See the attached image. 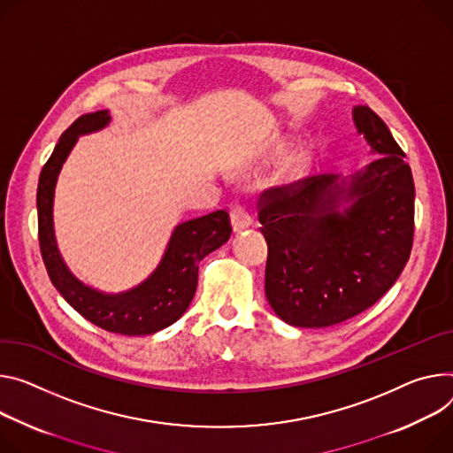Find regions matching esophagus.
<instances>
[{"mask_svg":"<svg viewBox=\"0 0 453 453\" xmlns=\"http://www.w3.org/2000/svg\"><path fill=\"white\" fill-rule=\"evenodd\" d=\"M229 217H231L233 229H234L236 233H240V231H243V229H248V227L253 224L251 215H250L248 210H245L243 205H240V203H234V205H233V210H231Z\"/></svg>","mask_w":453,"mask_h":453,"instance_id":"1","label":"esophagus"}]
</instances>
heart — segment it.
<instances>
[{"label":"heart","instance_id":"1","mask_svg":"<svg viewBox=\"0 0 453 453\" xmlns=\"http://www.w3.org/2000/svg\"><path fill=\"white\" fill-rule=\"evenodd\" d=\"M307 168H309V157L305 153H298L289 164H287L285 175L289 180H296L307 172Z\"/></svg>","mask_w":453,"mask_h":453}]
</instances>
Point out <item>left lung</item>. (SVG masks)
<instances>
[{
    "label": "left lung",
    "mask_w": 453,
    "mask_h": 453,
    "mask_svg": "<svg viewBox=\"0 0 453 453\" xmlns=\"http://www.w3.org/2000/svg\"><path fill=\"white\" fill-rule=\"evenodd\" d=\"M378 160L349 180L316 175L260 195L265 296L295 326H331L372 307L399 278L414 242V179L378 113L354 106Z\"/></svg>",
    "instance_id": "8db88e82"
}]
</instances>
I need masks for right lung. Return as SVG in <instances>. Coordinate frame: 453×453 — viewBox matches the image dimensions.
Wrapping results in <instances>:
<instances>
[{
	"label": "right lung",
	"instance_id": "add662e5",
	"mask_svg": "<svg viewBox=\"0 0 453 453\" xmlns=\"http://www.w3.org/2000/svg\"><path fill=\"white\" fill-rule=\"evenodd\" d=\"M108 122V110L81 115L61 135L41 170L37 184L39 248L54 287L81 316L108 333L146 336L170 326L186 312L196 291L200 260L224 245L233 229L224 210L179 224L157 269L142 283L125 293H101L77 280L58 250L52 215L54 189L79 135L103 130Z\"/></svg>",
	"mask_w": 453,
	"mask_h": 453
}]
</instances>
